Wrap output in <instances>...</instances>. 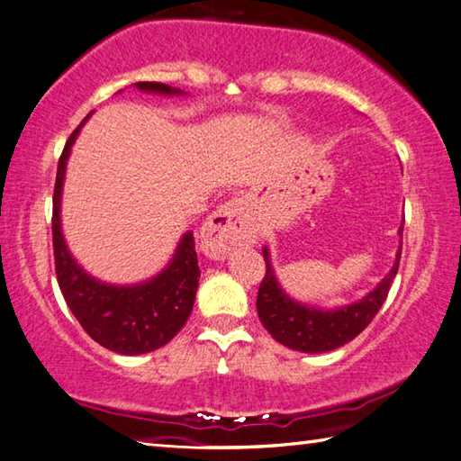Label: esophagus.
<instances>
[{
    "mask_svg": "<svg viewBox=\"0 0 461 461\" xmlns=\"http://www.w3.org/2000/svg\"><path fill=\"white\" fill-rule=\"evenodd\" d=\"M254 238V228L248 215V205L241 199H231L209 217L201 230V248L209 258L221 260L230 249L248 244Z\"/></svg>",
    "mask_w": 461,
    "mask_h": 461,
    "instance_id": "obj_1",
    "label": "esophagus"
}]
</instances>
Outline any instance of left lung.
<instances>
[{
  "label": "left lung",
  "instance_id": "1",
  "mask_svg": "<svg viewBox=\"0 0 461 461\" xmlns=\"http://www.w3.org/2000/svg\"><path fill=\"white\" fill-rule=\"evenodd\" d=\"M401 246L396 252V260L388 275L380 280L378 286L370 291L364 299L349 303L338 309H315L291 299L280 288L275 268L270 262L268 248H262L267 275L262 278L256 299V311L262 325L268 333L283 346L305 354H323L341 348L343 343L352 341L360 335L386 301L390 285L399 272L401 252H402V225L399 230Z\"/></svg>",
  "mask_w": 461,
  "mask_h": 461
}]
</instances>
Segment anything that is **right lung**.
Returning a JSON list of instances; mask_svg holds the SVG:
<instances>
[{
	"label": "right lung",
	"instance_id": "1",
	"mask_svg": "<svg viewBox=\"0 0 461 461\" xmlns=\"http://www.w3.org/2000/svg\"><path fill=\"white\" fill-rule=\"evenodd\" d=\"M136 87L140 91L160 93V95H181L183 93L165 83L152 81L136 83ZM89 115L67 140L65 150L59 158L52 197L54 270H57L60 293L65 296L68 309L99 346L123 356L148 354L173 339L191 315L201 276L194 238L191 231H186L178 241L168 267L146 283L131 286L101 283L77 264L68 252L65 238H62L60 193L71 146Z\"/></svg>",
	"mask_w": 461,
	"mask_h": 461
}]
</instances>
